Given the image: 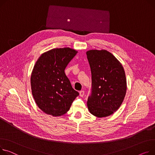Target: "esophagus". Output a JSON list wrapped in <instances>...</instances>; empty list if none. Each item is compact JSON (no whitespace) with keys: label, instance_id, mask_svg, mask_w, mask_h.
Returning <instances> with one entry per match:
<instances>
[{"label":"esophagus","instance_id":"esophagus-1","mask_svg":"<svg viewBox=\"0 0 155 155\" xmlns=\"http://www.w3.org/2000/svg\"><path fill=\"white\" fill-rule=\"evenodd\" d=\"M79 94H80V97H83L84 96V95H85V91H84V90H81V91H80Z\"/></svg>","mask_w":155,"mask_h":155}]
</instances>
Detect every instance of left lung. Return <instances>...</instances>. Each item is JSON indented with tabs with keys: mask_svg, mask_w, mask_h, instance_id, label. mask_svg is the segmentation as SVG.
I'll list each match as a JSON object with an SVG mask.
<instances>
[{
	"mask_svg": "<svg viewBox=\"0 0 155 155\" xmlns=\"http://www.w3.org/2000/svg\"><path fill=\"white\" fill-rule=\"evenodd\" d=\"M87 57L91 73V94L87 107L98 118L112 115L121 106L127 92L124 68L117 58L105 50H90Z\"/></svg>",
	"mask_w": 155,
	"mask_h": 155,
	"instance_id": "1",
	"label": "left lung"
}]
</instances>
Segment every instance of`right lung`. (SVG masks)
Segmentation results:
<instances>
[{"mask_svg":"<svg viewBox=\"0 0 155 155\" xmlns=\"http://www.w3.org/2000/svg\"><path fill=\"white\" fill-rule=\"evenodd\" d=\"M77 52L69 47L54 48L37 60L31 74V89L36 104L46 114H65L78 96L65 74L66 67Z\"/></svg>","mask_w":155,"mask_h":155,"instance_id":"right-lung-1","label":"right lung"}]
</instances>
